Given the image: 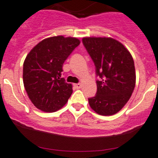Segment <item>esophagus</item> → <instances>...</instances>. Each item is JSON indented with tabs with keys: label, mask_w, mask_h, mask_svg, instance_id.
I'll use <instances>...</instances> for the list:
<instances>
[{
	"label": "esophagus",
	"mask_w": 158,
	"mask_h": 158,
	"mask_svg": "<svg viewBox=\"0 0 158 158\" xmlns=\"http://www.w3.org/2000/svg\"><path fill=\"white\" fill-rule=\"evenodd\" d=\"M74 86L76 88V89H80V88L82 87V85H81L80 83H76V84H74Z\"/></svg>",
	"instance_id": "esophagus-1"
}]
</instances>
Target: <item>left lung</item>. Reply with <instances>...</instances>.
Returning a JSON list of instances; mask_svg holds the SVG:
<instances>
[{
    "label": "left lung",
    "instance_id": "8db88e82",
    "mask_svg": "<svg viewBox=\"0 0 158 158\" xmlns=\"http://www.w3.org/2000/svg\"><path fill=\"white\" fill-rule=\"evenodd\" d=\"M82 44L94 62L97 91L89 98L91 108L101 115H113L126 105L135 85L134 61L119 41L110 37H84Z\"/></svg>",
    "mask_w": 158,
    "mask_h": 158
}]
</instances>
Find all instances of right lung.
<instances>
[{
    "label": "right lung",
    "mask_w": 158,
    "mask_h": 158,
    "mask_svg": "<svg viewBox=\"0 0 158 158\" xmlns=\"http://www.w3.org/2000/svg\"><path fill=\"white\" fill-rule=\"evenodd\" d=\"M80 41L75 37L52 36L36 44L23 64V83L29 99L44 112H54L67 103L72 86L61 78L62 66Z\"/></svg>",
    "instance_id": "obj_1"
}]
</instances>
